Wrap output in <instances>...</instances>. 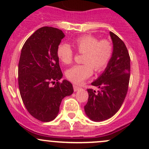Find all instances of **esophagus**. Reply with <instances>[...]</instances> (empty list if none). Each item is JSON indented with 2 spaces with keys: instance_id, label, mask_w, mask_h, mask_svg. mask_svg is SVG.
<instances>
[{
  "instance_id": "34e87169",
  "label": "esophagus",
  "mask_w": 149,
  "mask_h": 149,
  "mask_svg": "<svg viewBox=\"0 0 149 149\" xmlns=\"http://www.w3.org/2000/svg\"><path fill=\"white\" fill-rule=\"evenodd\" d=\"M80 89V87L76 85H73V90H74V91H79Z\"/></svg>"
}]
</instances>
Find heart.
Masks as SVG:
<instances>
[{"mask_svg":"<svg viewBox=\"0 0 149 149\" xmlns=\"http://www.w3.org/2000/svg\"><path fill=\"white\" fill-rule=\"evenodd\" d=\"M73 46L81 54H84V64L73 65L65 72L66 78L74 84H79L95 72L106 68L113 55V46L109 40H98L92 36L84 35L76 38ZM57 56L64 64H70L73 61V51L69 44L61 43L57 48Z\"/></svg>","mask_w":149,"mask_h":149,"instance_id":"1","label":"heart"}]
</instances>
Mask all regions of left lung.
<instances>
[{"instance_id": "8db88e82", "label": "left lung", "mask_w": 149, "mask_h": 149, "mask_svg": "<svg viewBox=\"0 0 149 149\" xmlns=\"http://www.w3.org/2000/svg\"><path fill=\"white\" fill-rule=\"evenodd\" d=\"M113 55L102 74L91 83L99 90L88 89V99L84 106L86 115L93 121L111 118L121 107L130 79V56L123 40L110 32Z\"/></svg>"}]
</instances>
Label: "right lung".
I'll use <instances>...</instances> for the list:
<instances>
[{
  "label": "right lung",
  "mask_w": 149,
  "mask_h": 149,
  "mask_svg": "<svg viewBox=\"0 0 149 149\" xmlns=\"http://www.w3.org/2000/svg\"><path fill=\"white\" fill-rule=\"evenodd\" d=\"M65 35L61 30L42 27L22 48L18 63V86L26 109L43 122L56 118L63 98L73 93V86L63 77L57 48ZM57 81L56 84L54 83ZM55 85L50 86V83Z\"/></svg>",
  "instance_id": "1"
}]
</instances>
